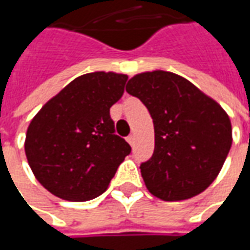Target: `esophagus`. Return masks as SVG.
<instances>
[{"mask_svg": "<svg viewBox=\"0 0 250 250\" xmlns=\"http://www.w3.org/2000/svg\"><path fill=\"white\" fill-rule=\"evenodd\" d=\"M126 140H128V143H129L130 146H133V145H135V140H136V138H135V135H129V136L126 138Z\"/></svg>", "mask_w": 250, "mask_h": 250, "instance_id": "esophagus-1", "label": "esophagus"}]
</instances>
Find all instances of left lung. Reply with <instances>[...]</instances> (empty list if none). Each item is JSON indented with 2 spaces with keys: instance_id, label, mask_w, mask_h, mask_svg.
<instances>
[{
  "instance_id": "left-lung-1",
  "label": "left lung",
  "mask_w": 250,
  "mask_h": 250,
  "mask_svg": "<svg viewBox=\"0 0 250 250\" xmlns=\"http://www.w3.org/2000/svg\"><path fill=\"white\" fill-rule=\"evenodd\" d=\"M126 91L153 118L154 153L140 166L150 193L166 202L202 193L220 174L232 145L224 108L188 79L160 69L135 75Z\"/></svg>"
}]
</instances>
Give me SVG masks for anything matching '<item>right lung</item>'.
I'll return each mask as SVG.
<instances>
[{
  "instance_id": "obj_1",
  "label": "right lung",
  "mask_w": 250,
  "mask_h": 250,
  "mask_svg": "<svg viewBox=\"0 0 250 250\" xmlns=\"http://www.w3.org/2000/svg\"><path fill=\"white\" fill-rule=\"evenodd\" d=\"M128 75L84 73L47 101L30 121L24 153L36 179L54 196L86 202L107 190L130 153L114 135L110 108Z\"/></svg>"
}]
</instances>
